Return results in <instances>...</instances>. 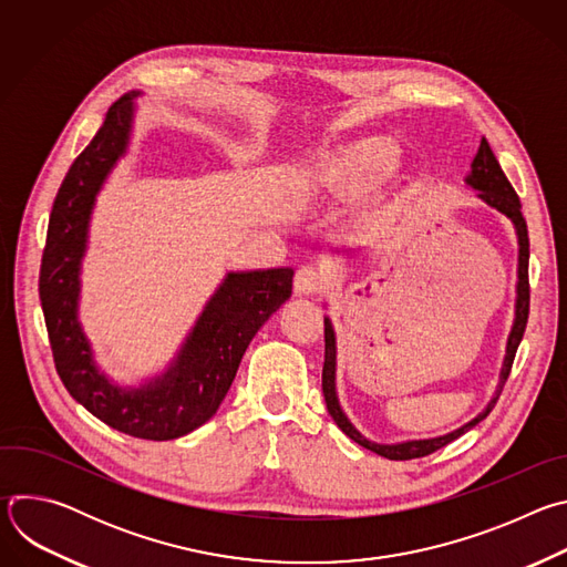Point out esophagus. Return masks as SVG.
<instances>
[{
	"label": "esophagus",
	"mask_w": 567,
	"mask_h": 567,
	"mask_svg": "<svg viewBox=\"0 0 567 567\" xmlns=\"http://www.w3.org/2000/svg\"><path fill=\"white\" fill-rule=\"evenodd\" d=\"M326 285H328L326 274L313 269V267H302V269H298V274H296V278H293V291H296L298 296H313V293L326 289Z\"/></svg>",
	"instance_id": "34e87169"
}]
</instances>
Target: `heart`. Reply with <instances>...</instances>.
I'll return each mask as SVG.
<instances>
[{
	"label": "heart",
	"instance_id": "heart-1",
	"mask_svg": "<svg viewBox=\"0 0 567 567\" xmlns=\"http://www.w3.org/2000/svg\"><path fill=\"white\" fill-rule=\"evenodd\" d=\"M390 136H359L316 152L300 171L298 186L326 197H350L368 188L352 206L354 226L377 224L390 208L401 182L403 161Z\"/></svg>",
	"mask_w": 567,
	"mask_h": 567
}]
</instances>
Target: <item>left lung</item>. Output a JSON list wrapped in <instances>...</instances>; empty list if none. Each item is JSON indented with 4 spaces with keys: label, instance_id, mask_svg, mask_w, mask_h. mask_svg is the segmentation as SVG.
Here are the masks:
<instances>
[{
    "label": "left lung",
    "instance_id": "1",
    "mask_svg": "<svg viewBox=\"0 0 567 567\" xmlns=\"http://www.w3.org/2000/svg\"><path fill=\"white\" fill-rule=\"evenodd\" d=\"M464 184L471 190H477V202H482L487 208L501 213L503 217H507L514 226L516 233V241H518V267H516V302H514V322L512 330L507 337V346H505V359H503V368H501V377L496 383V390L492 394V399L487 401V406L482 409V413H477L471 422L462 424L460 429L437 435V437H424V440H403V442H372L370 437H365L346 415L341 401H339V392H337V334H334V326L330 316H326V363H322V396H326L328 403V413L332 415V420L337 422V426L357 444H361L363 449L388 457V460H413V457H424L442 446H446L449 442L457 440L460 435H464L466 431H471L475 424H480L484 417L492 413V409L496 406V401L503 392V385L512 372V363L516 357V350L523 341L525 328H527V316H529V278H527V269H529V237H527V224L525 217L520 213V199L516 195V190L512 188V184L507 182L498 158L494 156L487 138L482 136L477 154L473 156V164L468 175L464 177ZM337 258H354L359 256L357 249H341L334 251Z\"/></svg>",
    "mask_w": 567,
    "mask_h": 567
}]
</instances>
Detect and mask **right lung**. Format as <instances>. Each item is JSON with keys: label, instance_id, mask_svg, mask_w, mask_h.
Returning <instances> with one entry per match:
<instances>
[{"label": "right lung", "instance_id": "1", "mask_svg": "<svg viewBox=\"0 0 567 567\" xmlns=\"http://www.w3.org/2000/svg\"><path fill=\"white\" fill-rule=\"evenodd\" d=\"M141 96L130 92L110 107L55 195L40 300L55 370L69 394L114 431L164 442L188 435L217 413L249 343L291 296L293 269L226 271L175 357L154 377L123 385L99 368L80 322V276L99 195L130 150Z\"/></svg>", "mask_w": 567, "mask_h": 567}]
</instances>
